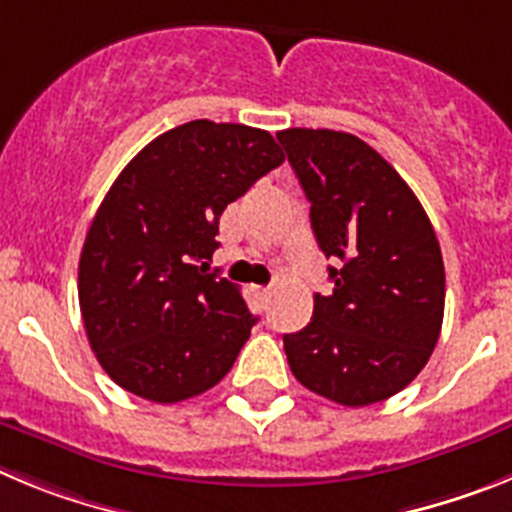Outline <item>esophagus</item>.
Masks as SVG:
<instances>
[{
  "label": "esophagus",
  "instance_id": "1",
  "mask_svg": "<svg viewBox=\"0 0 512 512\" xmlns=\"http://www.w3.org/2000/svg\"><path fill=\"white\" fill-rule=\"evenodd\" d=\"M253 295L259 297L261 302H269L271 295H274V289H271V287H253Z\"/></svg>",
  "mask_w": 512,
  "mask_h": 512
}]
</instances>
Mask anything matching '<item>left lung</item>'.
<instances>
[{"label": "left lung", "instance_id": "obj_1", "mask_svg": "<svg viewBox=\"0 0 512 512\" xmlns=\"http://www.w3.org/2000/svg\"><path fill=\"white\" fill-rule=\"evenodd\" d=\"M310 200L312 233L333 295H315L312 320L284 336L297 382L364 408L420 374L443 323L446 274L423 205L372 146L338 130L277 133Z\"/></svg>", "mask_w": 512, "mask_h": 512}]
</instances>
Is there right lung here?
<instances>
[{"label":"right lung","mask_w":512,"mask_h":512,"mask_svg":"<svg viewBox=\"0 0 512 512\" xmlns=\"http://www.w3.org/2000/svg\"><path fill=\"white\" fill-rule=\"evenodd\" d=\"M282 161L266 130L192 120L120 171L81 248L79 305L89 346L122 390L169 405L230 372L256 318L207 261L225 207Z\"/></svg>","instance_id":"add662e5"}]
</instances>
